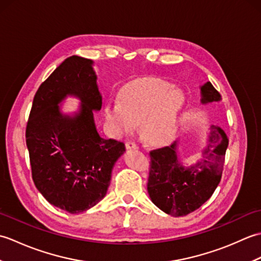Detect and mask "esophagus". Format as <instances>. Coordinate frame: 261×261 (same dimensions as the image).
I'll list each match as a JSON object with an SVG mask.
<instances>
[{"instance_id":"34e87169","label":"esophagus","mask_w":261,"mask_h":261,"mask_svg":"<svg viewBox=\"0 0 261 261\" xmlns=\"http://www.w3.org/2000/svg\"><path fill=\"white\" fill-rule=\"evenodd\" d=\"M125 148H126V150H134V149H138V146L134 142H126Z\"/></svg>"}]
</instances>
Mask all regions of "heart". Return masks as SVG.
Masks as SVG:
<instances>
[{
  "label": "heart",
  "instance_id": "b5f03b06",
  "mask_svg": "<svg viewBox=\"0 0 261 261\" xmlns=\"http://www.w3.org/2000/svg\"><path fill=\"white\" fill-rule=\"evenodd\" d=\"M186 95L169 82L147 79L132 83L120 101L110 99L104 116L114 137L134 134L141 124L142 135L152 145L173 141L184 123Z\"/></svg>",
  "mask_w": 261,
  "mask_h": 261
}]
</instances>
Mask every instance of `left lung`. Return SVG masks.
Returning <instances> with one entry per match:
<instances>
[{
  "mask_svg": "<svg viewBox=\"0 0 261 261\" xmlns=\"http://www.w3.org/2000/svg\"><path fill=\"white\" fill-rule=\"evenodd\" d=\"M201 103L221 102L220 93L210 82L199 86ZM201 158L191 166L180 160L181 139L150 152L147 190L151 202L173 216L190 214L212 196L222 176L228 136L222 127L211 124L204 134Z\"/></svg>",
  "mask_w": 261,
  "mask_h": 261,
  "instance_id": "obj_1",
  "label": "left lung"
}]
</instances>
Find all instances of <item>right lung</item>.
<instances>
[{
    "instance_id": "1",
    "label": "right lung",
    "mask_w": 261,
    "mask_h": 261,
    "mask_svg": "<svg viewBox=\"0 0 261 261\" xmlns=\"http://www.w3.org/2000/svg\"><path fill=\"white\" fill-rule=\"evenodd\" d=\"M94 62L71 56L42 83L33 98L25 138L32 178L51 205L68 213L90 210L107 195L111 174L124 145L104 139L94 113L102 108ZM67 97L79 109L64 113Z\"/></svg>"
}]
</instances>
